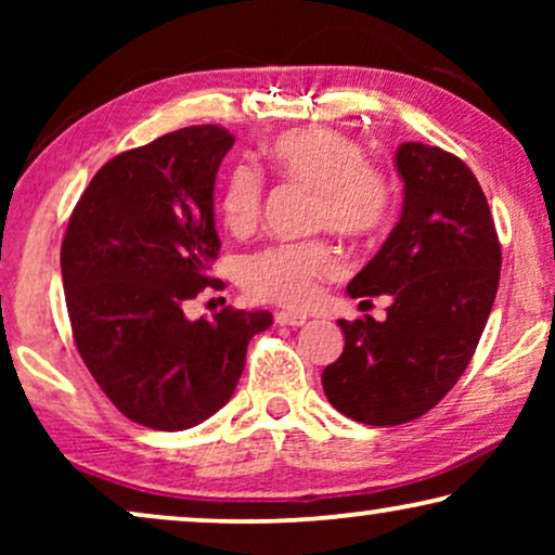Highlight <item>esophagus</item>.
Wrapping results in <instances>:
<instances>
[{
    "mask_svg": "<svg viewBox=\"0 0 555 555\" xmlns=\"http://www.w3.org/2000/svg\"><path fill=\"white\" fill-rule=\"evenodd\" d=\"M306 321H308V318L302 313H287V310H280V313H275L278 325H293V328H295V325H302Z\"/></svg>",
    "mask_w": 555,
    "mask_h": 555,
    "instance_id": "obj_1",
    "label": "esophagus"
}]
</instances>
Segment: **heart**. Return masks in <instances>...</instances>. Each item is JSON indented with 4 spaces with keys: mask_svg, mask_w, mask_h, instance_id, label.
<instances>
[{
    "mask_svg": "<svg viewBox=\"0 0 555 555\" xmlns=\"http://www.w3.org/2000/svg\"><path fill=\"white\" fill-rule=\"evenodd\" d=\"M280 177L315 192L313 224L363 240L386 224L393 207L389 179L366 164L363 149L331 128H306L280 135L268 149ZM262 211V179L237 166L222 192L224 224L234 234L253 232ZM338 272V255L328 242L272 245L242 264V285L257 300L302 308L315 298L318 283Z\"/></svg>",
    "mask_w": 555,
    "mask_h": 555,
    "instance_id": "obj_1",
    "label": "heart"
}]
</instances>
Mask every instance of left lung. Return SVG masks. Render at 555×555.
<instances>
[{
    "instance_id": "1",
    "label": "left lung",
    "mask_w": 555,
    "mask_h": 555,
    "mask_svg": "<svg viewBox=\"0 0 555 555\" xmlns=\"http://www.w3.org/2000/svg\"><path fill=\"white\" fill-rule=\"evenodd\" d=\"M404 207L384 247L348 283L351 298L391 295L386 321H338L346 346L323 391L348 420L393 427L420 420L457 384L488 323L500 242L469 166L427 143H401Z\"/></svg>"
}]
</instances>
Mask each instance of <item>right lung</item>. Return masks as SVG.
I'll list each match as a JSON object with an SVG mask.
<instances>
[{
	"instance_id": "right-lung-1",
	"label": "right lung",
	"mask_w": 555,
	"mask_h": 555,
	"mask_svg": "<svg viewBox=\"0 0 555 555\" xmlns=\"http://www.w3.org/2000/svg\"><path fill=\"white\" fill-rule=\"evenodd\" d=\"M232 146L224 128L189 126L124 151L67 222L60 270L75 346L105 397L143 427L179 431L219 412L249 338L272 323L268 310L184 315L215 283V179Z\"/></svg>"
}]
</instances>
